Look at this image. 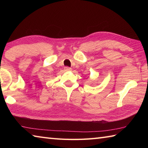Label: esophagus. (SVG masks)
<instances>
[{"label":"esophagus","instance_id":"34e87169","mask_svg":"<svg viewBox=\"0 0 148 148\" xmlns=\"http://www.w3.org/2000/svg\"><path fill=\"white\" fill-rule=\"evenodd\" d=\"M64 69H65V71H70L72 70V69L71 67H65Z\"/></svg>","mask_w":148,"mask_h":148}]
</instances>
